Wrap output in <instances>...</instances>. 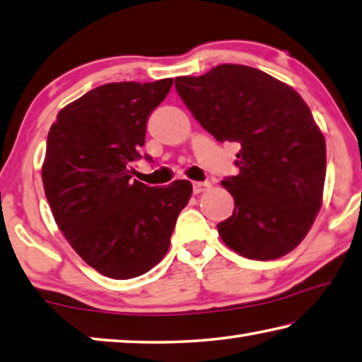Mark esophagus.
<instances>
[{"instance_id":"1","label":"esophagus","mask_w":362,"mask_h":362,"mask_svg":"<svg viewBox=\"0 0 362 362\" xmlns=\"http://www.w3.org/2000/svg\"><path fill=\"white\" fill-rule=\"evenodd\" d=\"M210 187H211V182L197 181V182H194V185H192V191H194V194H202V192L208 191Z\"/></svg>"}]
</instances>
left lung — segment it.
Returning a JSON list of instances; mask_svg holds the SVG:
<instances>
[{
	"label": "left lung",
	"mask_w": 362,
	"mask_h": 362,
	"mask_svg": "<svg viewBox=\"0 0 362 362\" xmlns=\"http://www.w3.org/2000/svg\"><path fill=\"white\" fill-rule=\"evenodd\" d=\"M175 86L206 132L240 144L238 175L221 181L235 200L218 224L223 242L256 261L288 255L315 223L326 177L325 135L305 101L261 69L232 63Z\"/></svg>",
	"instance_id": "left-lung-1"
}]
</instances>
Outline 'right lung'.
I'll return each mask as SVG.
<instances>
[{
    "label": "right lung",
    "mask_w": 362,
    "mask_h": 362,
    "mask_svg": "<svg viewBox=\"0 0 362 362\" xmlns=\"http://www.w3.org/2000/svg\"><path fill=\"white\" fill-rule=\"evenodd\" d=\"M171 84L168 78L100 86L60 110L49 130L42 185L55 223L82 261L114 280L162 261L192 195L186 180L167 187L132 180L146 122Z\"/></svg>",
    "instance_id": "1"
}]
</instances>
